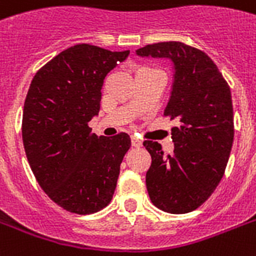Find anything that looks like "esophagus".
I'll return each instance as SVG.
<instances>
[{"instance_id":"esophagus-1","label":"esophagus","mask_w":256,"mask_h":256,"mask_svg":"<svg viewBox=\"0 0 256 256\" xmlns=\"http://www.w3.org/2000/svg\"><path fill=\"white\" fill-rule=\"evenodd\" d=\"M132 144L134 148H140L142 146V140L140 138H136V136H132Z\"/></svg>"}]
</instances>
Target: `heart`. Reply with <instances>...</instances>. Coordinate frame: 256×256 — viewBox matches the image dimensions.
Wrapping results in <instances>:
<instances>
[{"label":"heart","instance_id":"b5f03b06","mask_svg":"<svg viewBox=\"0 0 256 256\" xmlns=\"http://www.w3.org/2000/svg\"><path fill=\"white\" fill-rule=\"evenodd\" d=\"M140 70H144V69H140Z\"/></svg>","mask_w":256,"mask_h":256}]
</instances>
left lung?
<instances>
[{
	"instance_id": "left-lung-1",
	"label": "left lung",
	"mask_w": 256,
	"mask_h": 256,
	"mask_svg": "<svg viewBox=\"0 0 256 256\" xmlns=\"http://www.w3.org/2000/svg\"><path fill=\"white\" fill-rule=\"evenodd\" d=\"M136 54L174 62V85L164 114L178 122L171 130L174 152L164 156L158 142L144 140L152 156L146 187L154 206L186 214L210 198L226 170L234 140L230 86L206 53L183 42L152 44Z\"/></svg>"
}]
</instances>
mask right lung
<instances>
[{"instance_id":"obj_1","label":"right lung","mask_w":256,"mask_h":256,"mask_svg":"<svg viewBox=\"0 0 256 256\" xmlns=\"http://www.w3.org/2000/svg\"><path fill=\"white\" fill-rule=\"evenodd\" d=\"M130 50L80 44L34 76L22 114V140L38 184L54 203L86 215L110 203L130 136H98L88 122L100 112L104 77Z\"/></svg>"}]
</instances>
